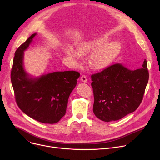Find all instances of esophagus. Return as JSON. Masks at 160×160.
Masks as SVG:
<instances>
[{"mask_svg":"<svg viewBox=\"0 0 160 160\" xmlns=\"http://www.w3.org/2000/svg\"><path fill=\"white\" fill-rule=\"evenodd\" d=\"M80 80H81L82 82H87V77H86L85 74H83V75H82V77L80 78Z\"/></svg>","mask_w":160,"mask_h":160,"instance_id":"34e87169","label":"esophagus"}]
</instances>
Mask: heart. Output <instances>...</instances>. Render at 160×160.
Listing matches in <instances>:
<instances>
[{
  "mask_svg": "<svg viewBox=\"0 0 160 160\" xmlns=\"http://www.w3.org/2000/svg\"><path fill=\"white\" fill-rule=\"evenodd\" d=\"M108 41L109 39L106 36L89 40L80 45L78 50L69 48L65 50V53L75 58L78 62L82 60V54H92L89 60L90 66L95 70L103 69L111 63L119 48L118 44L115 42L104 46Z\"/></svg>",
  "mask_w": 160,
  "mask_h": 160,
  "instance_id": "heart-1",
  "label": "heart"
}]
</instances>
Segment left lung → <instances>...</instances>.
<instances>
[{
  "instance_id": "1",
  "label": "left lung",
  "mask_w": 160,
  "mask_h": 160,
  "mask_svg": "<svg viewBox=\"0 0 160 160\" xmlns=\"http://www.w3.org/2000/svg\"><path fill=\"white\" fill-rule=\"evenodd\" d=\"M148 78L146 60L142 68L136 70L115 63L92 74L95 116L110 122L119 120L135 111L143 98Z\"/></svg>"
}]
</instances>
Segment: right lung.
I'll return each instance as SVG.
<instances>
[{
    "label": "right lung",
    "mask_w": 160,
    "mask_h": 160,
    "mask_svg": "<svg viewBox=\"0 0 160 160\" xmlns=\"http://www.w3.org/2000/svg\"><path fill=\"white\" fill-rule=\"evenodd\" d=\"M36 35L32 34L15 51L11 81L17 104L25 114L40 122L54 124L65 115L80 73L54 72L39 78H30L23 68V55Z\"/></svg>",
    "instance_id": "right-lung-1"
}]
</instances>
